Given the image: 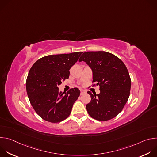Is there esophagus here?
I'll return each instance as SVG.
<instances>
[{
    "label": "esophagus",
    "mask_w": 157,
    "mask_h": 157,
    "mask_svg": "<svg viewBox=\"0 0 157 157\" xmlns=\"http://www.w3.org/2000/svg\"><path fill=\"white\" fill-rule=\"evenodd\" d=\"M84 93H85V91H81V93H80V94L82 96V95H83Z\"/></svg>",
    "instance_id": "obj_1"
}]
</instances>
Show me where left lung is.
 <instances>
[{"label": "left lung", "instance_id": "obj_1", "mask_svg": "<svg viewBox=\"0 0 157 157\" xmlns=\"http://www.w3.org/2000/svg\"><path fill=\"white\" fill-rule=\"evenodd\" d=\"M85 61L93 71V86H99L100 93H87L91 100L86 107L89 115L99 121L116 117L130 96L131 79L122 61L107 52H87L79 61Z\"/></svg>", "mask_w": 157, "mask_h": 157}]
</instances>
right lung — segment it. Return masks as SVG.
<instances>
[{
    "label": "right lung",
    "instance_id": "obj_1",
    "mask_svg": "<svg viewBox=\"0 0 157 157\" xmlns=\"http://www.w3.org/2000/svg\"><path fill=\"white\" fill-rule=\"evenodd\" d=\"M82 53L48 55L32 66L26 81L27 93L35 111L43 120L58 123L71 114L80 91L75 87L62 93L58 86L69 78L70 70Z\"/></svg>",
    "mask_w": 157,
    "mask_h": 157
}]
</instances>
